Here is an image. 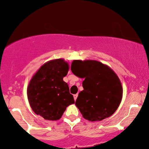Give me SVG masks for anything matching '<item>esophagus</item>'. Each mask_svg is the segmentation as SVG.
I'll return each instance as SVG.
<instances>
[{
  "label": "esophagus",
  "instance_id": "1",
  "mask_svg": "<svg viewBox=\"0 0 149 149\" xmlns=\"http://www.w3.org/2000/svg\"><path fill=\"white\" fill-rule=\"evenodd\" d=\"M73 97H74V100L76 101V99H77V97H78V94H76V95H73Z\"/></svg>",
  "mask_w": 149,
  "mask_h": 149
}]
</instances>
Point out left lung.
I'll return each instance as SVG.
<instances>
[{
  "label": "left lung",
  "mask_w": 149,
  "mask_h": 149,
  "mask_svg": "<svg viewBox=\"0 0 149 149\" xmlns=\"http://www.w3.org/2000/svg\"><path fill=\"white\" fill-rule=\"evenodd\" d=\"M71 69L75 76L85 79L84 90L76 101L83 117L93 122L113 115L123 98V87L116 73L95 60H74Z\"/></svg>",
  "instance_id": "1"
}]
</instances>
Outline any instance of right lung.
<instances>
[{
	"instance_id": "obj_1",
	"label": "right lung",
	"mask_w": 149,
	"mask_h": 149,
	"mask_svg": "<svg viewBox=\"0 0 149 149\" xmlns=\"http://www.w3.org/2000/svg\"><path fill=\"white\" fill-rule=\"evenodd\" d=\"M69 66L63 59L46 62L33 75L27 88L32 110L47 120L61 118L66 107L75 103L69 85L63 80Z\"/></svg>"
}]
</instances>
